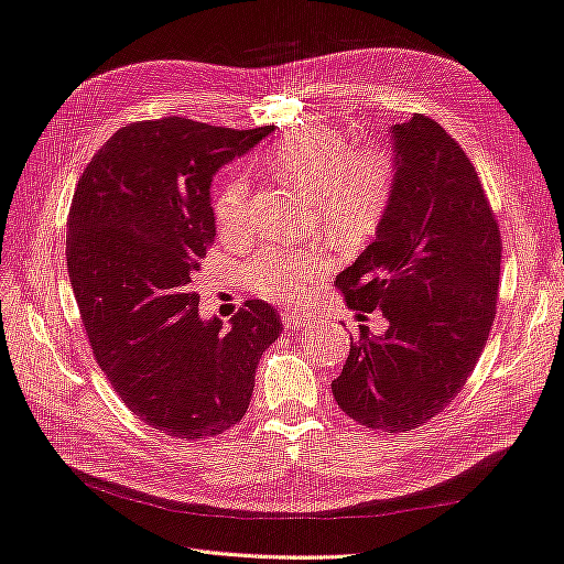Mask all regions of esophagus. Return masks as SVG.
Returning a JSON list of instances; mask_svg holds the SVG:
<instances>
[{
    "label": "esophagus",
    "instance_id": "1",
    "mask_svg": "<svg viewBox=\"0 0 564 564\" xmlns=\"http://www.w3.org/2000/svg\"><path fill=\"white\" fill-rule=\"evenodd\" d=\"M282 323L286 329H299V327H311L315 319L301 311H286L282 313Z\"/></svg>",
    "mask_w": 564,
    "mask_h": 564
}]
</instances>
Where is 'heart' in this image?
<instances>
[{"mask_svg": "<svg viewBox=\"0 0 564 564\" xmlns=\"http://www.w3.org/2000/svg\"><path fill=\"white\" fill-rule=\"evenodd\" d=\"M268 169L286 187L315 202L325 225L344 237L370 232L384 216L395 185V163L387 149H351L339 130L306 126L286 134L265 156ZM249 180L227 177L213 213L223 237H237L249 227ZM327 268L323 251L263 249L245 268V280L270 301H294L319 270Z\"/></svg>", "mask_w": 564, "mask_h": 564, "instance_id": "heart-1", "label": "heart"}]
</instances>
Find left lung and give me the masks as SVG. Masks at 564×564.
I'll return each mask as SVG.
<instances>
[{
    "instance_id": "1",
    "label": "left lung",
    "mask_w": 564,
    "mask_h": 564,
    "mask_svg": "<svg viewBox=\"0 0 564 564\" xmlns=\"http://www.w3.org/2000/svg\"><path fill=\"white\" fill-rule=\"evenodd\" d=\"M395 185L375 239L339 272L348 308L389 327L360 337L332 393L370 430L410 432L465 387L494 325L500 232L475 165L436 120L391 126Z\"/></svg>"
}]
</instances>
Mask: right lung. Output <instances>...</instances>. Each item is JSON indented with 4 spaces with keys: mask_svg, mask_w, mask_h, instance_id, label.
Returning a JSON list of instances; mask_svg holds the SVG:
<instances>
[{
    "mask_svg": "<svg viewBox=\"0 0 564 564\" xmlns=\"http://www.w3.org/2000/svg\"><path fill=\"white\" fill-rule=\"evenodd\" d=\"M272 132L169 116L120 128L87 163L66 258L93 354L132 413L169 436L208 438L247 415L280 315L251 299L223 329L192 278L216 239L210 182Z\"/></svg>",
    "mask_w": 564,
    "mask_h": 564,
    "instance_id": "obj_1",
    "label": "right lung"
}]
</instances>
